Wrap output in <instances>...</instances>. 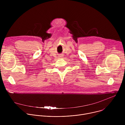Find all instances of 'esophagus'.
<instances>
[{"mask_svg": "<svg viewBox=\"0 0 125 125\" xmlns=\"http://www.w3.org/2000/svg\"><path fill=\"white\" fill-rule=\"evenodd\" d=\"M61 56V57H62V56Z\"/></svg>", "mask_w": 125, "mask_h": 125, "instance_id": "34e87169", "label": "esophagus"}]
</instances>
